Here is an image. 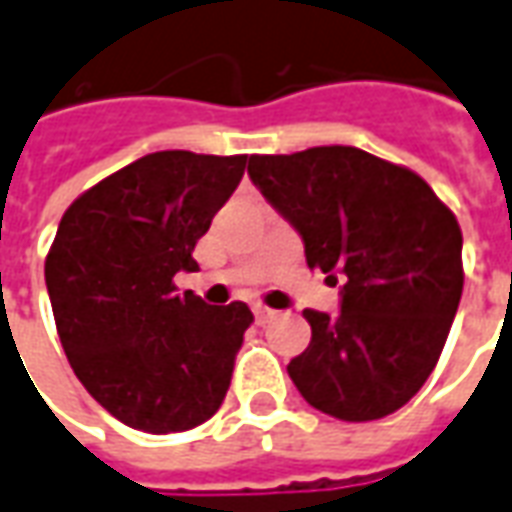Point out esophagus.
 Returning <instances> with one entry per match:
<instances>
[{
  "label": "esophagus",
  "instance_id": "esophagus-1",
  "mask_svg": "<svg viewBox=\"0 0 512 512\" xmlns=\"http://www.w3.org/2000/svg\"><path fill=\"white\" fill-rule=\"evenodd\" d=\"M277 316V313H274V310H271V307H266V305H255V318H257V324H268V321H271V318Z\"/></svg>",
  "mask_w": 512,
  "mask_h": 512
}]
</instances>
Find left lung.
Here are the masks:
<instances>
[{
    "label": "left lung",
    "instance_id": "1",
    "mask_svg": "<svg viewBox=\"0 0 512 512\" xmlns=\"http://www.w3.org/2000/svg\"><path fill=\"white\" fill-rule=\"evenodd\" d=\"M249 177L338 282L341 313L305 310L293 385L327 416L374 421L407 405L443 352L463 293V232L416 171L357 146L252 155Z\"/></svg>",
    "mask_w": 512,
    "mask_h": 512
}]
</instances>
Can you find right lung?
Returning <instances> with one entry per match:
<instances>
[{
	"label": "right lung",
	"mask_w": 512,
	"mask_h": 512,
	"mask_svg": "<svg viewBox=\"0 0 512 512\" xmlns=\"http://www.w3.org/2000/svg\"><path fill=\"white\" fill-rule=\"evenodd\" d=\"M246 155L152 152L74 199L46 255V291L77 380L132 430H194L227 396L255 321L177 291L194 246L244 177Z\"/></svg>",
	"instance_id": "1"
}]
</instances>
